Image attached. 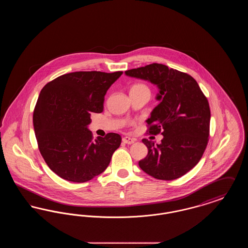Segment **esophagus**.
Masks as SVG:
<instances>
[{"mask_svg":"<svg viewBox=\"0 0 248 248\" xmlns=\"http://www.w3.org/2000/svg\"><path fill=\"white\" fill-rule=\"evenodd\" d=\"M135 141H136V140L131 139L129 137H125V138H124V139H123V142H124V143H125V144H128V145L135 143Z\"/></svg>","mask_w":248,"mask_h":248,"instance_id":"1","label":"esophagus"}]
</instances>
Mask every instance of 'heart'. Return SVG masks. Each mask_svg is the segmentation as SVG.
Wrapping results in <instances>:
<instances>
[{
	"label": "heart",
	"mask_w": 248,
	"mask_h": 248,
	"mask_svg": "<svg viewBox=\"0 0 248 248\" xmlns=\"http://www.w3.org/2000/svg\"><path fill=\"white\" fill-rule=\"evenodd\" d=\"M130 93H144V94H151V90L150 87L143 83H139L134 84L131 87Z\"/></svg>",
	"instance_id": "1"
}]
</instances>
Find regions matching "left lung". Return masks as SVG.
Returning a JSON list of instances; mask_svg holds the SVG:
<instances>
[{"mask_svg": "<svg viewBox=\"0 0 248 248\" xmlns=\"http://www.w3.org/2000/svg\"><path fill=\"white\" fill-rule=\"evenodd\" d=\"M125 74L157 84V99H162L147 120V134H162L164 139L157 145L142 140L148 154L139 162L140 167L162 180L184 176L199 163L209 140L211 113L206 96L188 73L163 64L153 63Z\"/></svg>", "mask_w": 248, "mask_h": 248, "instance_id": "left-lung-1", "label": "left lung"}]
</instances>
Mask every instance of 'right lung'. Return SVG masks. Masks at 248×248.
<instances>
[{"mask_svg":"<svg viewBox=\"0 0 248 248\" xmlns=\"http://www.w3.org/2000/svg\"><path fill=\"white\" fill-rule=\"evenodd\" d=\"M122 74L75 71L42 89L33 111L36 140L46 165L61 178L83 183L109 165L121 136L108 133L94 140L87 125L91 114L103 111L107 91Z\"/></svg>","mask_w":248,"mask_h":248,"instance_id":"right-lung-1","label":"right lung"}]
</instances>
